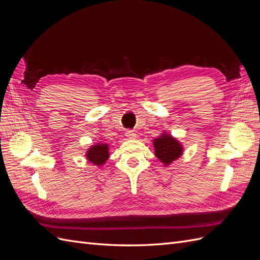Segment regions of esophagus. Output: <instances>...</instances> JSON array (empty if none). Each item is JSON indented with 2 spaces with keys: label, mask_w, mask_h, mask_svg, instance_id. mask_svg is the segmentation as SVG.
<instances>
[{
  "label": "esophagus",
  "mask_w": 260,
  "mask_h": 260,
  "mask_svg": "<svg viewBox=\"0 0 260 260\" xmlns=\"http://www.w3.org/2000/svg\"><path fill=\"white\" fill-rule=\"evenodd\" d=\"M125 137H127L128 139H136V138H137V135L135 133V131L128 130L127 132H125Z\"/></svg>",
  "instance_id": "esophagus-1"
}]
</instances>
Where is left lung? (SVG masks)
<instances>
[{
  "label": "left lung",
  "instance_id": "8db88e82",
  "mask_svg": "<svg viewBox=\"0 0 260 260\" xmlns=\"http://www.w3.org/2000/svg\"><path fill=\"white\" fill-rule=\"evenodd\" d=\"M153 146L155 156L165 166H169L172 161L180 158L184 149L182 143L167 131H164L159 137L153 140Z\"/></svg>",
  "mask_w": 260,
  "mask_h": 260
}]
</instances>
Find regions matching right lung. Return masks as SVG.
<instances>
[{
  "mask_svg": "<svg viewBox=\"0 0 260 260\" xmlns=\"http://www.w3.org/2000/svg\"><path fill=\"white\" fill-rule=\"evenodd\" d=\"M109 145L104 142H98L86 149L85 158L95 166L102 167L109 158Z\"/></svg>",
  "mask_w": 260,
  "mask_h": 260,
  "instance_id": "add662e5",
  "label": "right lung"
}]
</instances>
